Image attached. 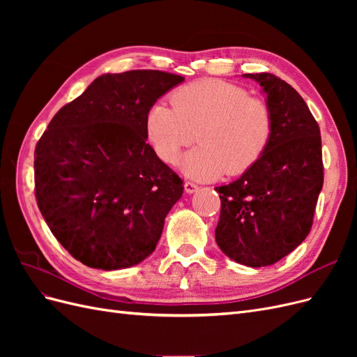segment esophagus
Segmentation results:
<instances>
[{
  "label": "esophagus",
  "instance_id": "obj_1",
  "mask_svg": "<svg viewBox=\"0 0 357 357\" xmlns=\"http://www.w3.org/2000/svg\"><path fill=\"white\" fill-rule=\"evenodd\" d=\"M198 189H199V188H198V185H195V183H192V181H186V183H185V190H186L188 193H195Z\"/></svg>",
  "mask_w": 357,
  "mask_h": 357
}]
</instances>
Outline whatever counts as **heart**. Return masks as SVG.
Here are the masks:
<instances>
[{
  "mask_svg": "<svg viewBox=\"0 0 357 357\" xmlns=\"http://www.w3.org/2000/svg\"><path fill=\"white\" fill-rule=\"evenodd\" d=\"M169 101L171 107L156 102L149 110L146 135L165 164H174L197 137L199 144L183 160V171L192 178L244 174L271 143V107L238 84L204 79L180 86Z\"/></svg>",
  "mask_w": 357,
  "mask_h": 357,
  "instance_id": "heart-1",
  "label": "heart"
}]
</instances>
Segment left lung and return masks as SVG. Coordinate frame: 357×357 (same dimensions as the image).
<instances>
[{
  "mask_svg": "<svg viewBox=\"0 0 357 357\" xmlns=\"http://www.w3.org/2000/svg\"><path fill=\"white\" fill-rule=\"evenodd\" d=\"M262 86L274 132L256 164L220 193L215 243L232 261L278 262L305 240L323 188L320 128L302 96L274 74H244Z\"/></svg>",
  "mask_w": 357,
  "mask_h": 357,
  "instance_id": "obj_1",
  "label": "left lung"
}]
</instances>
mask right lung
<instances>
[{"mask_svg": "<svg viewBox=\"0 0 357 357\" xmlns=\"http://www.w3.org/2000/svg\"><path fill=\"white\" fill-rule=\"evenodd\" d=\"M181 75L102 74L53 116L34 153L36 198L55 238L91 268L152 255L183 180L147 144L146 116Z\"/></svg>", "mask_w": 357, "mask_h": 357, "instance_id": "right-lung-1", "label": "right lung"}]
</instances>
